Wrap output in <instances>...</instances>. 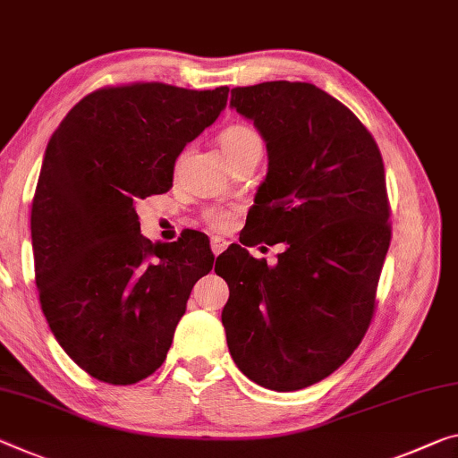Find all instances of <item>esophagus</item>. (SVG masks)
Instances as JSON below:
<instances>
[{
  "label": "esophagus",
  "instance_id": "obj_1",
  "mask_svg": "<svg viewBox=\"0 0 458 458\" xmlns=\"http://www.w3.org/2000/svg\"><path fill=\"white\" fill-rule=\"evenodd\" d=\"M209 246H212V252H214V255H220V252L226 250L228 241H224V238H220V236H214L212 241H209Z\"/></svg>",
  "mask_w": 458,
  "mask_h": 458
}]
</instances>
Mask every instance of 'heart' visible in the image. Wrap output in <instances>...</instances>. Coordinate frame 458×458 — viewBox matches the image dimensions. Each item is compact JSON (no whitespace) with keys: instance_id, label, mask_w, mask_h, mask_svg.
<instances>
[{"instance_id":"1","label":"heart","mask_w":458,"mask_h":458,"mask_svg":"<svg viewBox=\"0 0 458 458\" xmlns=\"http://www.w3.org/2000/svg\"><path fill=\"white\" fill-rule=\"evenodd\" d=\"M255 144H260L259 134L252 128L242 126V124L226 128L220 136V147L224 150V157L232 155V152L242 150L246 147H255ZM230 220H232V214L226 212V209H214V212L208 214V222L217 230L226 228Z\"/></svg>"}]
</instances>
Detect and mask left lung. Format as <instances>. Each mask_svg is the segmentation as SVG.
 <instances>
[{"label": "left lung", "mask_w": 458, "mask_h": 458, "mask_svg": "<svg viewBox=\"0 0 458 458\" xmlns=\"http://www.w3.org/2000/svg\"><path fill=\"white\" fill-rule=\"evenodd\" d=\"M230 107L255 124L268 157L241 242L286 250L273 267L241 244L220 259L222 324L250 381L297 391L336 371L371 324L391 241L386 171L369 130L320 87H236Z\"/></svg>", "instance_id": "obj_1"}]
</instances>
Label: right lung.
Segmentation results:
<instances>
[{
	"label": "right lung",
	"instance_id": "obj_1",
	"mask_svg": "<svg viewBox=\"0 0 458 458\" xmlns=\"http://www.w3.org/2000/svg\"><path fill=\"white\" fill-rule=\"evenodd\" d=\"M226 99L228 87H104L50 136L32 201L36 287L56 343L99 381L155 373L195 281L212 271L208 236L150 242L136 201L171 190L181 150Z\"/></svg>",
	"mask_w": 458,
	"mask_h": 458
}]
</instances>
